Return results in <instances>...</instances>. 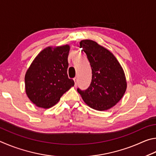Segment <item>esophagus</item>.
I'll return each instance as SVG.
<instances>
[{
  "label": "esophagus",
  "mask_w": 156,
  "mask_h": 156,
  "mask_svg": "<svg viewBox=\"0 0 156 156\" xmlns=\"http://www.w3.org/2000/svg\"><path fill=\"white\" fill-rule=\"evenodd\" d=\"M74 81H75V86L76 87V86H77V82H78V81H77V78H76V77L74 78Z\"/></svg>",
  "instance_id": "esophagus-1"
}]
</instances>
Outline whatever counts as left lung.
<instances>
[{
    "label": "left lung",
    "instance_id": "obj_1",
    "mask_svg": "<svg viewBox=\"0 0 156 156\" xmlns=\"http://www.w3.org/2000/svg\"><path fill=\"white\" fill-rule=\"evenodd\" d=\"M80 48L85 52L92 69L89 88L77 89L87 105L98 111H105L119 102L127 89L123 68L111 52L91 40H83Z\"/></svg>",
    "mask_w": 156,
    "mask_h": 156
}]
</instances>
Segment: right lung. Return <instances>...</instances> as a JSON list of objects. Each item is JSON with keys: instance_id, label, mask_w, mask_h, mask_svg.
Returning a JSON list of instances; mask_svg holds the SVG:
<instances>
[{"instance_id": "1", "label": "right lung", "mask_w": 156, "mask_h": 156, "mask_svg": "<svg viewBox=\"0 0 156 156\" xmlns=\"http://www.w3.org/2000/svg\"><path fill=\"white\" fill-rule=\"evenodd\" d=\"M70 48L69 44L48 46L38 53L27 69L24 76L25 92L37 107H53L74 86V81L67 74Z\"/></svg>"}]
</instances>
